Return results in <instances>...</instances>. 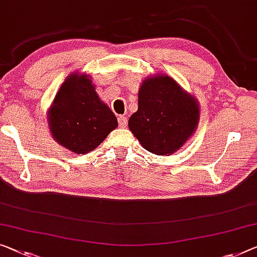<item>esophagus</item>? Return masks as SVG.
Listing matches in <instances>:
<instances>
[{
	"label": "esophagus",
	"mask_w": 257,
	"mask_h": 257,
	"mask_svg": "<svg viewBox=\"0 0 257 257\" xmlns=\"http://www.w3.org/2000/svg\"><path fill=\"white\" fill-rule=\"evenodd\" d=\"M118 124L120 127H125L127 125V117L126 116H118Z\"/></svg>",
	"instance_id": "1"
}]
</instances>
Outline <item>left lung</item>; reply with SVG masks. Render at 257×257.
I'll list each match as a JSON object with an SVG mask.
<instances>
[{
	"mask_svg": "<svg viewBox=\"0 0 257 257\" xmlns=\"http://www.w3.org/2000/svg\"><path fill=\"white\" fill-rule=\"evenodd\" d=\"M138 104V111L128 119V127L142 147L156 155L178 151L199 123L195 98L169 76L145 79Z\"/></svg>",
	"mask_w": 257,
	"mask_h": 257,
	"instance_id": "1",
	"label": "left lung"
}]
</instances>
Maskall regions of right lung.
<instances>
[{
  "label": "right lung",
  "mask_w": 257,
  "mask_h": 257,
  "mask_svg": "<svg viewBox=\"0 0 257 257\" xmlns=\"http://www.w3.org/2000/svg\"><path fill=\"white\" fill-rule=\"evenodd\" d=\"M54 139L77 154L95 149L118 125L109 106L101 102L87 74H71L49 109Z\"/></svg>",
  "instance_id": "right-lung-1"
}]
</instances>
